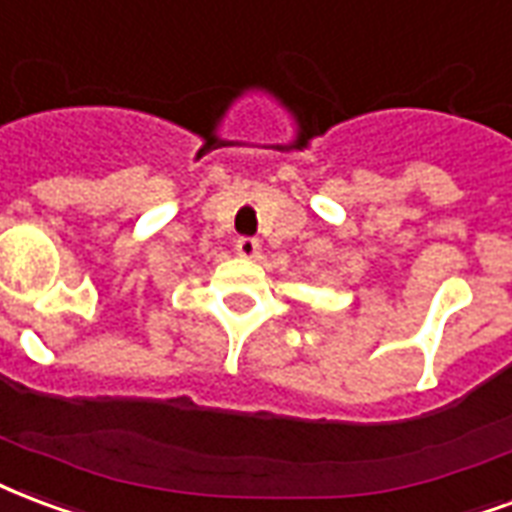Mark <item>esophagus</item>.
I'll return each instance as SVG.
<instances>
[{"label": "esophagus", "instance_id": "1", "mask_svg": "<svg viewBox=\"0 0 512 512\" xmlns=\"http://www.w3.org/2000/svg\"><path fill=\"white\" fill-rule=\"evenodd\" d=\"M236 252H238V257H246V260H252V257L260 255V241H257V238L241 236L236 241Z\"/></svg>", "mask_w": 512, "mask_h": 512}]
</instances>
